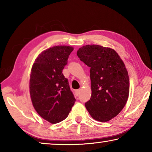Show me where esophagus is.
<instances>
[{"mask_svg":"<svg viewBox=\"0 0 152 152\" xmlns=\"http://www.w3.org/2000/svg\"><path fill=\"white\" fill-rule=\"evenodd\" d=\"M80 89L76 90V91H75V95H76V96H78L79 94H80Z\"/></svg>","mask_w":152,"mask_h":152,"instance_id":"1","label":"esophagus"}]
</instances>
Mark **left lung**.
I'll list each match as a JSON object with an SVG mask.
<instances>
[{
    "instance_id": "8db88e82",
    "label": "left lung",
    "mask_w": 152,
    "mask_h": 152,
    "mask_svg": "<svg viewBox=\"0 0 152 152\" xmlns=\"http://www.w3.org/2000/svg\"><path fill=\"white\" fill-rule=\"evenodd\" d=\"M82 61L91 68V97L85 103L91 116L109 121L121 111L129 93V79L124 62L113 49L86 45L77 51Z\"/></svg>"
}]
</instances>
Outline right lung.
<instances>
[{
    "mask_svg": "<svg viewBox=\"0 0 152 152\" xmlns=\"http://www.w3.org/2000/svg\"><path fill=\"white\" fill-rule=\"evenodd\" d=\"M74 48L56 45L38 55L29 80L33 106L43 119L52 124L66 119L76 101L68 79L62 74Z\"/></svg>",
    "mask_w": 152,
    "mask_h": 152,
    "instance_id": "add662e5",
    "label": "right lung"
}]
</instances>
